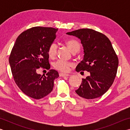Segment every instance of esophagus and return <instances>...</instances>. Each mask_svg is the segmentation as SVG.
Segmentation results:
<instances>
[{
	"label": "esophagus",
	"mask_w": 130,
	"mask_h": 130,
	"mask_svg": "<svg viewBox=\"0 0 130 130\" xmlns=\"http://www.w3.org/2000/svg\"><path fill=\"white\" fill-rule=\"evenodd\" d=\"M59 75L61 77H67V76H69V74H65V73H60L59 74Z\"/></svg>",
	"instance_id": "1"
}]
</instances>
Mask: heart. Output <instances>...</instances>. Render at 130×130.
Listing matches in <instances>:
<instances>
[{
  "label": "heart",
  "mask_w": 130,
  "mask_h": 130,
  "mask_svg": "<svg viewBox=\"0 0 130 130\" xmlns=\"http://www.w3.org/2000/svg\"><path fill=\"white\" fill-rule=\"evenodd\" d=\"M67 44L70 50L73 53H77L80 50V43L77 41L69 40L67 42ZM57 50V45L56 43L53 42L50 44L47 50V53L49 57H50V58L54 57L56 54ZM72 65H73V64L71 62L59 60L54 63V67L56 69L60 70L61 72H67L69 71L70 67H71Z\"/></svg>",
  "instance_id": "heart-1"
}]
</instances>
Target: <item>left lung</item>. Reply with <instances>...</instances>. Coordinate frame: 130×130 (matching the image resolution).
<instances>
[{"label": "left lung", "instance_id": "8db88e82", "mask_svg": "<svg viewBox=\"0 0 130 130\" xmlns=\"http://www.w3.org/2000/svg\"><path fill=\"white\" fill-rule=\"evenodd\" d=\"M67 34L80 39L84 48V58L76 70L90 73L86 78L82 79L76 93L87 99L102 96L112 85L119 64L111 41L104 34L90 28H81Z\"/></svg>", "mask_w": 130, "mask_h": 130}]
</instances>
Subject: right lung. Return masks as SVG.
<instances>
[{
	"label": "right lung",
	"mask_w": 130,
	"mask_h": 130,
	"mask_svg": "<svg viewBox=\"0 0 130 130\" xmlns=\"http://www.w3.org/2000/svg\"><path fill=\"white\" fill-rule=\"evenodd\" d=\"M57 31L58 28L39 26L29 28L18 37L11 52L9 63L15 83L24 93L35 99L49 94L59 76L54 69L44 76L36 72L39 68H50L47 50Z\"/></svg>",
	"instance_id": "1"
}]
</instances>
